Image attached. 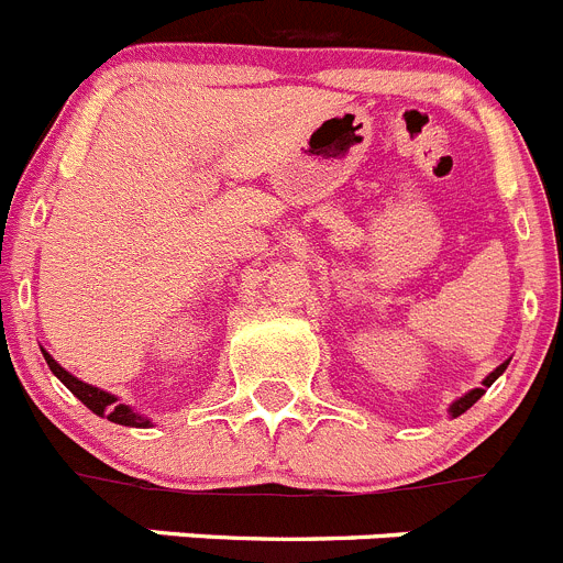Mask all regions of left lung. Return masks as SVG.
I'll return each instance as SVG.
<instances>
[{
    "label": "left lung",
    "instance_id": "1",
    "mask_svg": "<svg viewBox=\"0 0 563 563\" xmlns=\"http://www.w3.org/2000/svg\"><path fill=\"white\" fill-rule=\"evenodd\" d=\"M507 363H510V361L499 363V366H496V369L490 372V375H487L485 380H482V386H479V389H471V391H465V395H462V397H456V400L451 402V406H449V415H451V417H460V415H465V411L471 409V406H474V402L479 400L482 395H485V389H490V386H494V383H496V377H499L501 372L507 369Z\"/></svg>",
    "mask_w": 563,
    "mask_h": 563
}]
</instances>
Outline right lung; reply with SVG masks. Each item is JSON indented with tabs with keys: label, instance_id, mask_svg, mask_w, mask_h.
I'll return each instance as SVG.
<instances>
[{
	"label": "right lung",
	"instance_id": "1",
	"mask_svg": "<svg viewBox=\"0 0 563 563\" xmlns=\"http://www.w3.org/2000/svg\"><path fill=\"white\" fill-rule=\"evenodd\" d=\"M42 355H44V361H47L49 372H53V375H56L58 380H62L64 386H67V389L73 391V395H76L78 400H81L89 411H92V415L107 417V420L118 422V426H129V429H148V426H152V420H148V417L137 415V411H134L132 406L121 402L114 395H109V391L98 389V386H89V383L78 380L76 375H69V372L64 369L62 363H58L56 357L49 355L47 350H42Z\"/></svg>",
	"mask_w": 563,
	"mask_h": 563
}]
</instances>
